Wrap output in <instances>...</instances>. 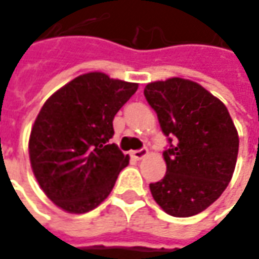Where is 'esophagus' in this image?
Here are the masks:
<instances>
[{
	"label": "esophagus",
	"instance_id": "esophagus-1",
	"mask_svg": "<svg viewBox=\"0 0 259 259\" xmlns=\"http://www.w3.org/2000/svg\"><path fill=\"white\" fill-rule=\"evenodd\" d=\"M131 155H133V158H135V160H143L144 157L148 155V150H147V148L135 150V151H131Z\"/></svg>",
	"mask_w": 259,
	"mask_h": 259
}]
</instances>
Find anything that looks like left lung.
Segmentation results:
<instances>
[{"label":"left lung","instance_id":"1","mask_svg":"<svg viewBox=\"0 0 259 259\" xmlns=\"http://www.w3.org/2000/svg\"><path fill=\"white\" fill-rule=\"evenodd\" d=\"M147 102L176 144L167 148L163 180L150 184L165 213L189 218L224 193L234 174L239 137L222 101L189 79L170 77L145 86Z\"/></svg>","mask_w":259,"mask_h":259}]
</instances>
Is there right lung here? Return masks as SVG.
I'll list each match as a JSON object with an SVG mask.
<instances>
[{
  "label": "right lung",
  "instance_id": "1",
  "mask_svg": "<svg viewBox=\"0 0 259 259\" xmlns=\"http://www.w3.org/2000/svg\"><path fill=\"white\" fill-rule=\"evenodd\" d=\"M138 83L89 72L52 95L28 140L30 163L45 194L69 213H86L114 189L130 155L115 144L114 116Z\"/></svg>",
  "mask_w": 259,
  "mask_h": 259
}]
</instances>
